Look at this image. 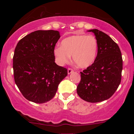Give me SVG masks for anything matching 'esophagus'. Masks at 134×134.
Instances as JSON below:
<instances>
[{
  "label": "esophagus",
  "instance_id": "34e87169",
  "mask_svg": "<svg viewBox=\"0 0 134 134\" xmlns=\"http://www.w3.org/2000/svg\"><path fill=\"white\" fill-rule=\"evenodd\" d=\"M73 71H74V70H73L72 69L68 68V74H71V73H72Z\"/></svg>",
  "mask_w": 134,
  "mask_h": 134
}]
</instances>
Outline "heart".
<instances>
[{
	"instance_id": "heart-1",
	"label": "heart",
	"mask_w": 134,
	"mask_h": 134,
	"mask_svg": "<svg viewBox=\"0 0 134 134\" xmlns=\"http://www.w3.org/2000/svg\"><path fill=\"white\" fill-rule=\"evenodd\" d=\"M98 49V40L94 36L78 35L63 39L61 42V47H55L54 54L60 65L67 63L72 55L74 63L78 67L85 68L94 63Z\"/></svg>"
}]
</instances>
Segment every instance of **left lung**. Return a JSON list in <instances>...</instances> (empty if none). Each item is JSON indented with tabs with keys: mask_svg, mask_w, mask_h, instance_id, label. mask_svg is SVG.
<instances>
[{
	"mask_svg": "<svg viewBox=\"0 0 134 134\" xmlns=\"http://www.w3.org/2000/svg\"><path fill=\"white\" fill-rule=\"evenodd\" d=\"M98 40V54L94 63L80 72L77 93L89 102H99L109 99L121 83L122 69L121 52L118 44L105 33L92 29Z\"/></svg>",
	"mask_w": 134,
	"mask_h": 134,
	"instance_id": "obj_1",
	"label": "left lung"
}]
</instances>
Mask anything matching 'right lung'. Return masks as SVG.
<instances>
[{"label": "right lung", "mask_w": 134, "mask_h": 134, "mask_svg": "<svg viewBox=\"0 0 134 134\" xmlns=\"http://www.w3.org/2000/svg\"><path fill=\"white\" fill-rule=\"evenodd\" d=\"M60 38L58 31L36 30L16 45L13 58L14 82L31 102L43 104L52 99L68 75L66 68L55 63L54 51Z\"/></svg>", "instance_id": "1"}]
</instances>
